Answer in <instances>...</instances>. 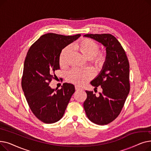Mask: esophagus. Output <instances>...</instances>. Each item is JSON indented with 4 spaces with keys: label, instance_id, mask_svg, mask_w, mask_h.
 <instances>
[{
    "label": "esophagus",
    "instance_id": "1",
    "mask_svg": "<svg viewBox=\"0 0 151 151\" xmlns=\"http://www.w3.org/2000/svg\"><path fill=\"white\" fill-rule=\"evenodd\" d=\"M75 89L76 90V91H78V90H81V88H80V87H79L78 86H75Z\"/></svg>",
    "mask_w": 151,
    "mask_h": 151
}]
</instances>
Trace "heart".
I'll list each match as a JSON object with an SVG mask.
<instances>
[{
    "label": "heart",
    "mask_w": 151,
    "mask_h": 151,
    "mask_svg": "<svg viewBox=\"0 0 151 151\" xmlns=\"http://www.w3.org/2000/svg\"><path fill=\"white\" fill-rule=\"evenodd\" d=\"M75 47L80 51L97 68H101L105 64L107 54L104 51H98L99 44L90 38H83L75 45ZM71 51V47L67 46L63 48L59 55V64L64 67L67 65V59ZM92 71L89 68H74L68 71L67 80L68 82L81 86L92 78Z\"/></svg>",
    "instance_id": "obj_1"
}]
</instances>
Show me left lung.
Returning a JSON list of instances; mask_svg holds the SVG:
<instances>
[{
    "label": "left lung",
    "mask_w": 151,
    "mask_h": 151,
    "mask_svg": "<svg viewBox=\"0 0 151 151\" xmlns=\"http://www.w3.org/2000/svg\"><path fill=\"white\" fill-rule=\"evenodd\" d=\"M106 48L107 59L98 76L91 82L95 89L101 86L102 92L97 97L86 91L84 108L89 119L97 125H106L119 115L130 92L129 62L117 39L110 34H86Z\"/></svg>",
    "instance_id": "1"
}]
</instances>
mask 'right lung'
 Segmentation results:
<instances>
[{"mask_svg": "<svg viewBox=\"0 0 151 151\" xmlns=\"http://www.w3.org/2000/svg\"><path fill=\"white\" fill-rule=\"evenodd\" d=\"M80 36L46 34L27 52L24 64L22 88L32 112L44 123L52 124L60 119L75 91L72 84H63L60 89H51L49 84L55 76V70L60 69V52Z\"/></svg>", "mask_w": 151, "mask_h": 151, "instance_id": "add662e5", "label": "right lung"}]
</instances>
